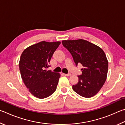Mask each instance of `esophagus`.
<instances>
[{"mask_svg": "<svg viewBox=\"0 0 125 125\" xmlns=\"http://www.w3.org/2000/svg\"><path fill=\"white\" fill-rule=\"evenodd\" d=\"M64 75L65 76H70L71 75V73H67V74L64 73Z\"/></svg>", "mask_w": 125, "mask_h": 125, "instance_id": "esophagus-1", "label": "esophagus"}]
</instances>
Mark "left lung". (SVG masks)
Wrapping results in <instances>:
<instances>
[{
  "label": "left lung",
  "instance_id": "left-lung-1",
  "mask_svg": "<svg viewBox=\"0 0 125 125\" xmlns=\"http://www.w3.org/2000/svg\"><path fill=\"white\" fill-rule=\"evenodd\" d=\"M62 45L69 50L77 66L81 64L82 75L78 82L73 85V90L85 98H91L98 93L105 82L108 61L102 48L89 42L80 39L65 40Z\"/></svg>",
  "mask_w": 125,
  "mask_h": 125
}]
</instances>
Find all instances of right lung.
Returning a JSON list of instances; mask_svg holds the SVG:
<instances>
[{
	"instance_id": "obj_1",
	"label": "right lung",
	"mask_w": 125,
	"mask_h": 125,
	"mask_svg": "<svg viewBox=\"0 0 125 125\" xmlns=\"http://www.w3.org/2000/svg\"><path fill=\"white\" fill-rule=\"evenodd\" d=\"M60 42L42 41L23 50L19 69L23 83L30 92L39 99L51 95L56 89L60 74L45 69Z\"/></svg>"
}]
</instances>
